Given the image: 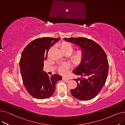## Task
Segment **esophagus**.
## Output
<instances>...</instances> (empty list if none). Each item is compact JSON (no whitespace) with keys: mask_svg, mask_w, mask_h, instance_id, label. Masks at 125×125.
Listing matches in <instances>:
<instances>
[{"mask_svg":"<svg viewBox=\"0 0 125 125\" xmlns=\"http://www.w3.org/2000/svg\"><path fill=\"white\" fill-rule=\"evenodd\" d=\"M62 80L64 81H68L69 80V78L66 77H62Z\"/></svg>","mask_w":125,"mask_h":125,"instance_id":"esophagus-1","label":"esophagus"}]
</instances>
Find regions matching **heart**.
Returning a JSON list of instances; mask_svg holds the SVG:
<instances>
[{
  "instance_id": "b5f03b06",
  "label": "heart",
  "mask_w": 125,
  "mask_h": 125,
  "mask_svg": "<svg viewBox=\"0 0 125 125\" xmlns=\"http://www.w3.org/2000/svg\"><path fill=\"white\" fill-rule=\"evenodd\" d=\"M60 47L62 51L64 53L68 52L69 54H70L73 50V46H72V45L70 43L67 42H62L60 45ZM82 55L83 53L82 51L78 50L75 52V53L74 54L73 57L75 61H78L81 59ZM69 68V65L68 64H64L63 65L59 67V72L61 74H66L67 73Z\"/></svg>"
}]
</instances>
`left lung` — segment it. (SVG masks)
I'll list each match as a JSON object with an SVG mask.
<instances>
[{
	"instance_id": "1",
	"label": "left lung",
	"mask_w": 125,
	"mask_h": 125,
	"mask_svg": "<svg viewBox=\"0 0 125 125\" xmlns=\"http://www.w3.org/2000/svg\"><path fill=\"white\" fill-rule=\"evenodd\" d=\"M77 45L82 52V61L73 71L81 77L74 79L77 86L70 92L78 99L87 101L99 93L106 82L109 65L107 57L101 46L87 38H64Z\"/></svg>"
}]
</instances>
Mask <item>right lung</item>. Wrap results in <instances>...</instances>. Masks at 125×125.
<instances>
[{
	"label": "right lung",
	"mask_w": 125,
	"mask_h": 125,
	"mask_svg": "<svg viewBox=\"0 0 125 125\" xmlns=\"http://www.w3.org/2000/svg\"><path fill=\"white\" fill-rule=\"evenodd\" d=\"M59 40V38H37L26 46L21 54L19 64L24 85L36 99L51 97L55 92L56 83L62 80L60 75L50 76L43 71V61L47 59L49 50Z\"/></svg>",
	"instance_id": "right-lung-1"
}]
</instances>
